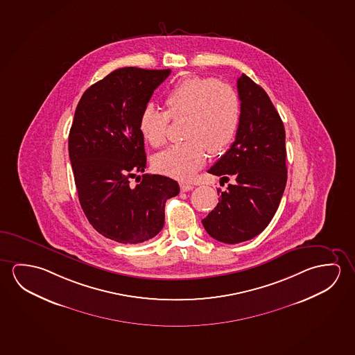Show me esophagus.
<instances>
[{"instance_id":"esophagus-1","label":"esophagus","mask_w":355,"mask_h":355,"mask_svg":"<svg viewBox=\"0 0 355 355\" xmlns=\"http://www.w3.org/2000/svg\"><path fill=\"white\" fill-rule=\"evenodd\" d=\"M180 189L181 191L182 192L191 191L192 189H193V185H191V184H185V182H181Z\"/></svg>"}]
</instances>
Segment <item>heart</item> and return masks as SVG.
<instances>
[{"mask_svg": "<svg viewBox=\"0 0 355 355\" xmlns=\"http://www.w3.org/2000/svg\"><path fill=\"white\" fill-rule=\"evenodd\" d=\"M166 112L148 105L139 116V130L150 146H163L169 117H186L185 139L159 153L153 160L162 174L187 180L211 154L225 150L236 135L241 101L233 87L222 81L190 76L175 84L165 95Z\"/></svg>", "mask_w": 355, "mask_h": 355, "instance_id": "obj_1", "label": "heart"}]
</instances>
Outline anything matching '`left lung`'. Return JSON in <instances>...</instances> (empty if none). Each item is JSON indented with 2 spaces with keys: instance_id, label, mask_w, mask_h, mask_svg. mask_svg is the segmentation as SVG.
Instances as JSON below:
<instances>
[{
  "instance_id": "left-lung-1",
  "label": "left lung",
  "mask_w": 355,
  "mask_h": 355,
  "mask_svg": "<svg viewBox=\"0 0 355 355\" xmlns=\"http://www.w3.org/2000/svg\"><path fill=\"white\" fill-rule=\"evenodd\" d=\"M241 119L236 141L209 170L225 182L218 203L202 225L218 242L236 244L258 236L270 223L287 180L285 128L263 87L245 73L236 81Z\"/></svg>"
}]
</instances>
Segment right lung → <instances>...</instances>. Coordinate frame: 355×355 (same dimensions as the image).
<instances>
[{"mask_svg":"<svg viewBox=\"0 0 355 355\" xmlns=\"http://www.w3.org/2000/svg\"><path fill=\"white\" fill-rule=\"evenodd\" d=\"M171 73L122 68L81 96L69 133V157L80 205L91 225L123 244L146 242L163 230L165 202L180 187L144 173L146 155L139 116ZM137 177V186L130 182Z\"/></svg>","mask_w":355,"mask_h":355,"instance_id":"add662e5","label":"right lung"}]
</instances>
